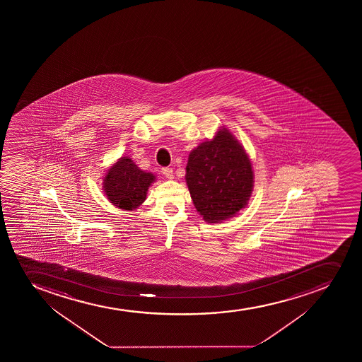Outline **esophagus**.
Instances as JSON below:
<instances>
[{"label": "esophagus", "instance_id": "esophagus-1", "mask_svg": "<svg viewBox=\"0 0 362 362\" xmlns=\"http://www.w3.org/2000/svg\"><path fill=\"white\" fill-rule=\"evenodd\" d=\"M161 173L166 177V178L172 179L173 178V170L171 168H164L161 170Z\"/></svg>", "mask_w": 362, "mask_h": 362}]
</instances>
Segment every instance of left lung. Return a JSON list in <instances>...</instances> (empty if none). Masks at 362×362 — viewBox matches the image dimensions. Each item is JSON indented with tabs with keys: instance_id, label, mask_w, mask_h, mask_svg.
Returning a JSON list of instances; mask_svg holds the SVG:
<instances>
[{
	"instance_id": "left-lung-1",
	"label": "left lung",
	"mask_w": 362,
	"mask_h": 362,
	"mask_svg": "<svg viewBox=\"0 0 362 362\" xmlns=\"http://www.w3.org/2000/svg\"><path fill=\"white\" fill-rule=\"evenodd\" d=\"M185 180L205 222L221 223L247 206L254 171L244 147L222 127L211 140L191 151Z\"/></svg>"
}]
</instances>
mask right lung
<instances>
[{"label":"right lung","instance_id":"add662e5","mask_svg":"<svg viewBox=\"0 0 362 362\" xmlns=\"http://www.w3.org/2000/svg\"><path fill=\"white\" fill-rule=\"evenodd\" d=\"M156 182V175L140 170L131 158H119L108 168L103 189L108 201L117 208L132 211L146 199L147 190Z\"/></svg>","mask_w":362,"mask_h":362}]
</instances>
